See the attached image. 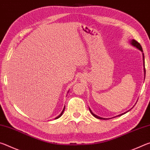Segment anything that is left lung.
Wrapping results in <instances>:
<instances>
[{"label":"left lung","mask_w":150,"mask_h":150,"mask_svg":"<svg viewBox=\"0 0 150 150\" xmlns=\"http://www.w3.org/2000/svg\"><path fill=\"white\" fill-rule=\"evenodd\" d=\"M131 44H132V45H133L134 46L136 47L137 48H138V49H139V50H140L141 52H143V50H142V46H141V45L139 44V43H138V42H137L136 40H132V41H131ZM143 59H144V67H145V65H144V54H143ZM144 74L146 75V69H145V67H144ZM89 110H90V112H91V113L92 114V115H93V116H95V118H98V119H105V118H100V117H99V116H98L95 115V114H93V112L91 111V110L90 108H89ZM128 111H129V110H128ZM128 111H127V112H128ZM126 112H124V113H123V114H121V115H118V116L122 115H124V114H125Z\"/></svg>","instance_id":"8db88e82"}]
</instances>
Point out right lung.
Here are the masks:
<instances>
[{"mask_svg":"<svg viewBox=\"0 0 150 150\" xmlns=\"http://www.w3.org/2000/svg\"><path fill=\"white\" fill-rule=\"evenodd\" d=\"M64 110H65V107H64V108H63V110H62V113H61V114H60V115H59V116H57V117H56V118H55V119H57V118H59L60 117V116H62V115H63V112H64Z\"/></svg>","mask_w":150,"mask_h":150,"instance_id":"obj_1","label":"right lung"}]
</instances>
